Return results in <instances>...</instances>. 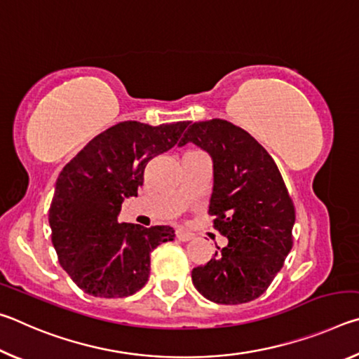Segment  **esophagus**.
I'll return each mask as SVG.
<instances>
[{"label": "esophagus", "mask_w": 359, "mask_h": 359, "mask_svg": "<svg viewBox=\"0 0 359 359\" xmlns=\"http://www.w3.org/2000/svg\"><path fill=\"white\" fill-rule=\"evenodd\" d=\"M175 238H177L182 242H187V241L193 239V234L188 233V231H185V229H177V231H175Z\"/></svg>", "instance_id": "obj_1"}]
</instances>
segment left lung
<instances>
[{
	"instance_id": "8db88e82",
	"label": "left lung",
	"mask_w": 359,
	"mask_h": 359,
	"mask_svg": "<svg viewBox=\"0 0 359 359\" xmlns=\"http://www.w3.org/2000/svg\"><path fill=\"white\" fill-rule=\"evenodd\" d=\"M187 142L209 151L214 191L208 214L228 245L194 267V288L209 301L236 306L257 299L293 247L294 204L276 161L245 130L222 118L188 126Z\"/></svg>"
}]
</instances>
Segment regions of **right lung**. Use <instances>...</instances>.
<instances>
[{
  "mask_svg": "<svg viewBox=\"0 0 359 359\" xmlns=\"http://www.w3.org/2000/svg\"><path fill=\"white\" fill-rule=\"evenodd\" d=\"M188 125L120 121L60 172L48 209L52 244L85 293L109 299L135 294L149 280L154 248L174 241L171 226L120 223L118 214L125 198L137 196L149 160L172 149Z\"/></svg>",
  "mask_w": 359,
  "mask_h": 359,
  "instance_id": "add662e5",
  "label": "right lung"
}]
</instances>
